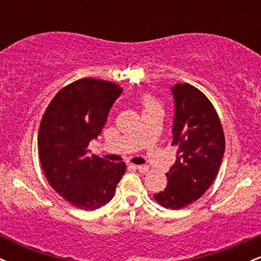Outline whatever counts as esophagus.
<instances>
[{"mask_svg": "<svg viewBox=\"0 0 261 261\" xmlns=\"http://www.w3.org/2000/svg\"><path fill=\"white\" fill-rule=\"evenodd\" d=\"M136 169L139 170L140 173H143V174H145V173L148 172L149 167L146 166V164H142V166H136Z\"/></svg>", "mask_w": 261, "mask_h": 261, "instance_id": "esophagus-1", "label": "esophagus"}]
</instances>
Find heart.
<instances>
[{"instance_id":"1","label":"heart","mask_w":261,"mask_h":261,"mask_svg":"<svg viewBox=\"0 0 261 261\" xmlns=\"http://www.w3.org/2000/svg\"><path fill=\"white\" fill-rule=\"evenodd\" d=\"M141 104H142V107H143V112H147V110L161 108L160 103H158V101L149 94L142 95V98H141Z\"/></svg>"}]
</instances>
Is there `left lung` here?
Instances as JSON below:
<instances>
[{"instance_id":"left-lung-1","label":"left lung","mask_w":261,"mask_h":261,"mask_svg":"<svg viewBox=\"0 0 261 261\" xmlns=\"http://www.w3.org/2000/svg\"><path fill=\"white\" fill-rule=\"evenodd\" d=\"M172 145L176 161L168 184L154 199L163 207L179 210L200 199L216 178L224 153V135L216 110L202 92L189 83H176Z\"/></svg>"}]
</instances>
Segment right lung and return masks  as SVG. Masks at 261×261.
<instances>
[{"label": "right lung", "instance_id": "right-lung-1", "mask_svg": "<svg viewBox=\"0 0 261 261\" xmlns=\"http://www.w3.org/2000/svg\"><path fill=\"white\" fill-rule=\"evenodd\" d=\"M121 93L108 81H74L54 97L41 119L38 149L44 174L60 196L85 211L109 202L126 170L124 162L88 154Z\"/></svg>", "mask_w": 261, "mask_h": 261}]
</instances>
